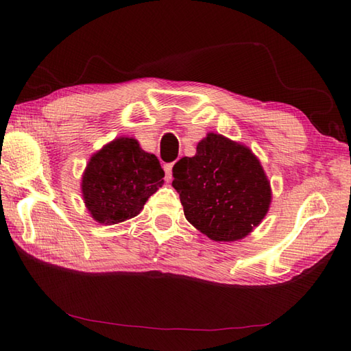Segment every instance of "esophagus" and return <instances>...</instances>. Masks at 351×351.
Wrapping results in <instances>:
<instances>
[{"mask_svg":"<svg viewBox=\"0 0 351 351\" xmlns=\"http://www.w3.org/2000/svg\"><path fill=\"white\" fill-rule=\"evenodd\" d=\"M171 169H173V164H164V171H166V181H171Z\"/></svg>","mask_w":351,"mask_h":351,"instance_id":"esophagus-1","label":"esophagus"}]
</instances>
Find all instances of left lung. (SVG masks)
I'll list each match as a JSON object with an SVG mask.
<instances>
[{"label": "left lung", "instance_id": "left-lung-1", "mask_svg": "<svg viewBox=\"0 0 351 351\" xmlns=\"http://www.w3.org/2000/svg\"><path fill=\"white\" fill-rule=\"evenodd\" d=\"M173 178L185 219L214 241L243 240L271 204L270 181L258 156L221 134L208 132L195 156L175 164Z\"/></svg>", "mask_w": 351, "mask_h": 351}]
</instances>
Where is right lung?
Instances as JSON below:
<instances>
[{
  "label": "right lung",
  "instance_id": "obj_1",
  "mask_svg": "<svg viewBox=\"0 0 351 351\" xmlns=\"http://www.w3.org/2000/svg\"><path fill=\"white\" fill-rule=\"evenodd\" d=\"M158 158L132 137H117L95 152L81 178L87 211L101 225L136 217L164 184Z\"/></svg>",
  "mask_w": 351,
  "mask_h": 351
}]
</instances>
